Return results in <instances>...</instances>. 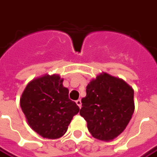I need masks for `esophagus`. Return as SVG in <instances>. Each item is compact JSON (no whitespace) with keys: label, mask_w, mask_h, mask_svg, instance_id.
Masks as SVG:
<instances>
[{"label":"esophagus","mask_w":157,"mask_h":157,"mask_svg":"<svg viewBox=\"0 0 157 157\" xmlns=\"http://www.w3.org/2000/svg\"><path fill=\"white\" fill-rule=\"evenodd\" d=\"M75 102H76V104H77V106H78L79 108L81 109V107H82V101H81L80 99H78V100L75 101Z\"/></svg>","instance_id":"obj_1"}]
</instances>
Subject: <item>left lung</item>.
Listing matches in <instances>:
<instances>
[{
	"instance_id": "1",
	"label": "left lung",
	"mask_w": 157,
	"mask_h": 157,
	"mask_svg": "<svg viewBox=\"0 0 157 157\" xmlns=\"http://www.w3.org/2000/svg\"><path fill=\"white\" fill-rule=\"evenodd\" d=\"M80 114L94 138L110 141L121 134L135 111L134 90L122 79L101 73L86 86Z\"/></svg>"
}]
</instances>
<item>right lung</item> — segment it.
<instances>
[{
  "label": "right lung",
  "mask_w": 157,
  "mask_h": 157,
  "mask_svg": "<svg viewBox=\"0 0 157 157\" xmlns=\"http://www.w3.org/2000/svg\"><path fill=\"white\" fill-rule=\"evenodd\" d=\"M59 75H44L32 80L20 99L28 124L36 133L47 139L65 135L79 107L69 99L68 88Z\"/></svg>",
  "instance_id": "obj_1"
}]
</instances>
